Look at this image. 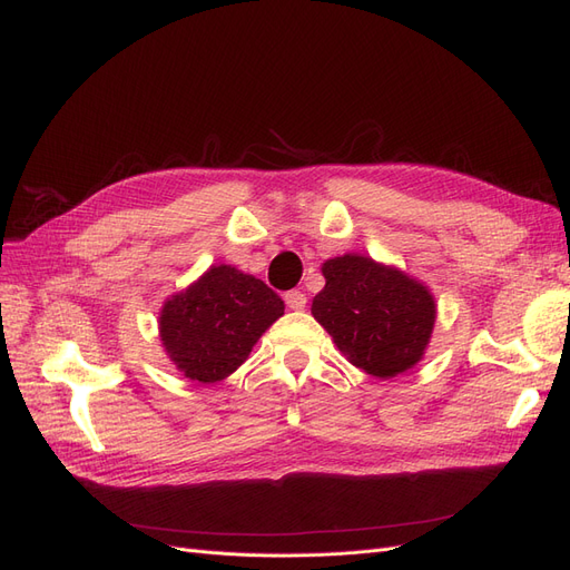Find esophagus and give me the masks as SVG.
<instances>
[{
	"label": "esophagus",
	"mask_w": 570,
	"mask_h": 570,
	"mask_svg": "<svg viewBox=\"0 0 570 570\" xmlns=\"http://www.w3.org/2000/svg\"><path fill=\"white\" fill-rule=\"evenodd\" d=\"M285 304L292 308V312H302V308L306 306V295H304V292L292 289L285 295Z\"/></svg>",
	"instance_id": "esophagus-1"
}]
</instances>
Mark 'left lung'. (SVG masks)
<instances>
[{
	"instance_id": "obj_1",
	"label": "left lung",
	"mask_w": 570,
	"mask_h": 570,
	"mask_svg": "<svg viewBox=\"0 0 570 570\" xmlns=\"http://www.w3.org/2000/svg\"><path fill=\"white\" fill-rule=\"evenodd\" d=\"M321 273L312 314L350 364L383 381L419 364L438 318L428 285L366 254L327 258Z\"/></svg>"
}]
</instances>
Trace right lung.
Returning <instances> with one entry per match:
<instances>
[{
  "label": "right lung",
  "mask_w": 570,
  "mask_h": 570,
  "mask_svg": "<svg viewBox=\"0 0 570 570\" xmlns=\"http://www.w3.org/2000/svg\"><path fill=\"white\" fill-rule=\"evenodd\" d=\"M283 314V299L264 281L216 264L164 302L159 337L185 377L214 385L245 364L258 337Z\"/></svg>",
  "instance_id": "right-lung-1"
}]
</instances>
